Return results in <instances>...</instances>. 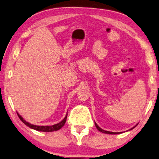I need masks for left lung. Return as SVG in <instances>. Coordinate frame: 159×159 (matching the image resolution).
I'll return each mask as SVG.
<instances>
[{"label": "left lung", "mask_w": 159, "mask_h": 159, "mask_svg": "<svg viewBox=\"0 0 159 159\" xmlns=\"http://www.w3.org/2000/svg\"><path fill=\"white\" fill-rule=\"evenodd\" d=\"M95 125H96V127H97V129L98 130H99L100 132H102V133H107V134H114V135H115V134H119V133H113V132H109V131H106V130H104V129H102V128H100V127L98 126L97 125V123H95ZM134 127H133V128H131L130 129H133Z\"/></svg>", "instance_id": "left-lung-1"}]
</instances>
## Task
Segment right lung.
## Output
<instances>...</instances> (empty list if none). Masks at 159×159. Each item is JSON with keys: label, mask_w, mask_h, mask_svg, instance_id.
I'll use <instances>...</instances> for the list:
<instances>
[{"label": "right lung", "mask_w": 159, "mask_h": 159, "mask_svg": "<svg viewBox=\"0 0 159 159\" xmlns=\"http://www.w3.org/2000/svg\"><path fill=\"white\" fill-rule=\"evenodd\" d=\"M18 116H19V119L21 120L22 122H24V124H25L26 126H28L29 127H30V128H32L34 129H36V130H38V131H42V132H53V131H57L58 129H60L61 127L63 126L66 123V120H67V115L65 117V118L63 120H62L61 122H59V123L57 124H55V125H53L52 126H39V125H32L30 123H29V122H26L25 120H24L23 118H22L21 116H20L19 114L17 113Z\"/></svg>", "instance_id": "1"}]
</instances>
